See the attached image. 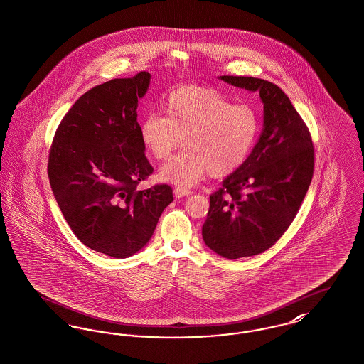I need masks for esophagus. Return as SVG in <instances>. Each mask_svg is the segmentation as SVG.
Returning <instances> with one entry per match:
<instances>
[{
	"label": "esophagus",
	"instance_id": "obj_1",
	"mask_svg": "<svg viewBox=\"0 0 364 364\" xmlns=\"http://www.w3.org/2000/svg\"><path fill=\"white\" fill-rule=\"evenodd\" d=\"M191 190H188V188H183V187H177L176 190H174V196L176 198H181V196H187V195H191Z\"/></svg>",
	"mask_w": 364,
	"mask_h": 364
}]
</instances>
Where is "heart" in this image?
Returning <instances> with one entry per match:
<instances>
[{
  "instance_id": "obj_1",
  "label": "heart",
  "mask_w": 364,
  "mask_h": 364,
  "mask_svg": "<svg viewBox=\"0 0 364 364\" xmlns=\"http://www.w3.org/2000/svg\"><path fill=\"white\" fill-rule=\"evenodd\" d=\"M165 115L150 112L139 124L143 147L155 159L180 152L159 169L162 181L191 187L209 171L224 177L242 168L255 149L261 122L249 105H234L225 93L205 86L171 90L164 103Z\"/></svg>"
}]
</instances>
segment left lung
I'll use <instances>...</instances> for the list:
<instances>
[{
	"label": "left lung",
	"mask_w": 364,
	"mask_h": 364,
	"mask_svg": "<svg viewBox=\"0 0 364 364\" xmlns=\"http://www.w3.org/2000/svg\"><path fill=\"white\" fill-rule=\"evenodd\" d=\"M258 92L264 128L246 162L210 195L202 236L218 256L236 259L269 249L299 212L314 176V144L297 109L279 86L252 77H218Z\"/></svg>",
	"instance_id": "8db88e82"
}]
</instances>
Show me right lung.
Returning <instances> with one entry per match:
<instances>
[{
	"instance_id": "obj_1",
	"label": "right lung",
	"mask_w": 364,
	"mask_h": 364,
	"mask_svg": "<svg viewBox=\"0 0 364 364\" xmlns=\"http://www.w3.org/2000/svg\"><path fill=\"white\" fill-rule=\"evenodd\" d=\"M151 74L95 86L68 109L49 151L48 176L75 236L114 258L140 252L173 193L166 184L139 191L152 166L139 134L137 103Z\"/></svg>"
}]
</instances>
